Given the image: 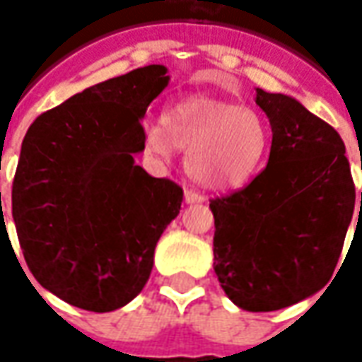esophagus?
Returning a JSON list of instances; mask_svg holds the SVG:
<instances>
[{"mask_svg":"<svg viewBox=\"0 0 362 362\" xmlns=\"http://www.w3.org/2000/svg\"><path fill=\"white\" fill-rule=\"evenodd\" d=\"M205 195L197 193L195 189H185V203H203Z\"/></svg>","mask_w":362,"mask_h":362,"instance_id":"esophagus-1","label":"esophagus"}]
</instances>
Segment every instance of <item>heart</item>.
Segmentation results:
<instances>
[{"label": "heart", "instance_id": "heart-1", "mask_svg": "<svg viewBox=\"0 0 362 362\" xmlns=\"http://www.w3.org/2000/svg\"><path fill=\"white\" fill-rule=\"evenodd\" d=\"M270 141L259 112L211 96H187L143 129L146 153L171 160L175 148L187 151L189 175L219 191L245 185L262 169Z\"/></svg>", "mask_w": 362, "mask_h": 362}]
</instances>
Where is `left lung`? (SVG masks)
<instances>
[{"instance_id": "obj_1", "label": "left lung", "mask_w": 362, "mask_h": 362, "mask_svg": "<svg viewBox=\"0 0 362 362\" xmlns=\"http://www.w3.org/2000/svg\"><path fill=\"white\" fill-rule=\"evenodd\" d=\"M256 105L270 120V159L247 187L209 203L214 270L235 306L272 313L327 286L353 219L355 183L330 124L286 94L256 88Z\"/></svg>"}]
</instances>
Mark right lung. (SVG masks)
<instances>
[{"instance_id":"1","label":"right lung","mask_w":362,"mask_h":362,"mask_svg":"<svg viewBox=\"0 0 362 362\" xmlns=\"http://www.w3.org/2000/svg\"><path fill=\"white\" fill-rule=\"evenodd\" d=\"M167 84L165 66L136 68L40 115L23 136L11 187L18 240L40 286L72 306L129 304L179 216L183 189L134 163L141 120Z\"/></svg>"}]
</instances>
